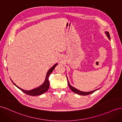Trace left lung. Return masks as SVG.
<instances>
[{"label":"left lung","instance_id":"left-lung-1","mask_svg":"<svg viewBox=\"0 0 122 122\" xmlns=\"http://www.w3.org/2000/svg\"><path fill=\"white\" fill-rule=\"evenodd\" d=\"M106 35L107 36H108V38H109V39H110V35H109V34L108 32H106ZM68 86H69V87L70 88V89L71 90V91L74 92V93H75V94H79V95H83V96H86V95H88L89 94H92L94 92H95L96 91H97L98 89L96 90H94V91H91V92H81V91H80L79 90H78L77 89H76V88H74V87L72 86L70 84L69 81L68 82Z\"/></svg>","mask_w":122,"mask_h":122}]
</instances>
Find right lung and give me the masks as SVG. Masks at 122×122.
Wrapping results in <instances>:
<instances>
[{
  "instance_id": "right-lung-1",
  "label": "right lung",
  "mask_w": 122,
  "mask_h": 122,
  "mask_svg": "<svg viewBox=\"0 0 122 122\" xmlns=\"http://www.w3.org/2000/svg\"><path fill=\"white\" fill-rule=\"evenodd\" d=\"M57 65V64L54 65L53 66V67L52 68H51L49 71H48V72L47 73V75H46L45 82H44V83L42 85V86H41L39 87L35 88V89H33L32 90L25 91V90H23L22 89H21V88H20L19 87H18V86H17L12 81V80H12V81L13 82V83L15 85V86L18 88H19V89L21 91H22L23 92H24V93H25L26 94L30 95V96H38V95L43 94L44 93H46V92L47 91V90L49 89V80H48L49 76L50 75V74L52 73V72L53 71V70L55 68V67H56V66Z\"/></svg>"
}]
</instances>
